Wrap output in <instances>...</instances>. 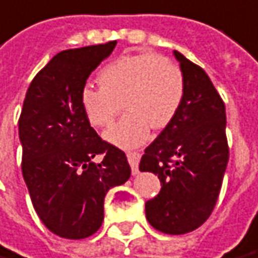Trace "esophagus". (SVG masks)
<instances>
[{"instance_id":"34e87169","label":"esophagus","mask_w":258,"mask_h":258,"mask_svg":"<svg viewBox=\"0 0 258 258\" xmlns=\"http://www.w3.org/2000/svg\"><path fill=\"white\" fill-rule=\"evenodd\" d=\"M127 158H128L130 165H131V170H133V174H137L138 173V163H140V158L141 155L138 152H128L127 154Z\"/></svg>"}]
</instances>
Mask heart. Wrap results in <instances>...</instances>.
Segmentation results:
<instances>
[{"instance_id": "b5f03b06", "label": "heart", "mask_w": 258, "mask_h": 258, "mask_svg": "<svg viewBox=\"0 0 258 258\" xmlns=\"http://www.w3.org/2000/svg\"><path fill=\"white\" fill-rule=\"evenodd\" d=\"M99 89L81 92V109L95 128L109 127L121 110L127 113L106 131L104 138L120 148L147 141L151 127L162 130L172 121L184 96V78L174 62L154 53L123 55L98 74Z\"/></svg>"}]
</instances>
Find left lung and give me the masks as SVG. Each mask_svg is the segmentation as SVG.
Masks as SVG:
<instances>
[{
	"label": "left lung",
	"instance_id": "obj_1",
	"mask_svg": "<svg viewBox=\"0 0 258 258\" xmlns=\"http://www.w3.org/2000/svg\"><path fill=\"white\" fill-rule=\"evenodd\" d=\"M184 78L179 110L141 158L140 170L158 174L159 194L145 203L148 222L167 235H184L210 218L229 160L226 113L201 67L173 51Z\"/></svg>",
	"mask_w": 258,
	"mask_h": 258
}]
</instances>
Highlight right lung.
Masks as SVG:
<instances>
[{"instance_id":"add662e5","label":"right lung","mask_w":258,"mask_h":258,"mask_svg":"<svg viewBox=\"0 0 258 258\" xmlns=\"http://www.w3.org/2000/svg\"><path fill=\"white\" fill-rule=\"evenodd\" d=\"M117 41L64 50L37 74L19 117L22 174L37 215L64 239H85L102 226L104 197L131 176L127 156L103 141L81 109L86 79ZM103 153L100 164L93 162Z\"/></svg>"}]
</instances>
